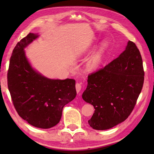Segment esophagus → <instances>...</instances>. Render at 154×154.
I'll list each match as a JSON object with an SVG mask.
<instances>
[{
    "label": "esophagus",
    "mask_w": 154,
    "mask_h": 154,
    "mask_svg": "<svg viewBox=\"0 0 154 154\" xmlns=\"http://www.w3.org/2000/svg\"><path fill=\"white\" fill-rule=\"evenodd\" d=\"M75 88H76L77 92L79 93L81 91V89H82V85L79 83H77L76 85H75Z\"/></svg>",
    "instance_id": "obj_1"
}]
</instances>
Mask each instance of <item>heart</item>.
<instances>
[{
  "mask_svg": "<svg viewBox=\"0 0 154 154\" xmlns=\"http://www.w3.org/2000/svg\"><path fill=\"white\" fill-rule=\"evenodd\" d=\"M92 42H89L83 45L80 49L79 52H78V55L83 56L89 53L92 48ZM107 48L108 43L107 42L105 41V42L101 43V45L97 49V51L88 60L86 64V66L87 69L90 71H97L102 66Z\"/></svg>",
  "mask_w": 154,
  "mask_h": 154,
  "instance_id": "1",
  "label": "heart"
}]
</instances>
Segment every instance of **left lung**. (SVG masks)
I'll return each instance as SVG.
<instances>
[{
	"label": "left lung",
	"instance_id": "1",
	"mask_svg": "<svg viewBox=\"0 0 154 154\" xmlns=\"http://www.w3.org/2000/svg\"><path fill=\"white\" fill-rule=\"evenodd\" d=\"M144 82L143 60L137 47L128 42L116 59L88 77L82 94L94 113L88 124L93 129H110L126 120L133 110Z\"/></svg>",
	"mask_w": 154,
	"mask_h": 154
}]
</instances>
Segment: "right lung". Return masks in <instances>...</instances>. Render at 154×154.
Listing matches in <instances>:
<instances>
[{"label":"right lung","mask_w":154,"mask_h":154,"mask_svg":"<svg viewBox=\"0 0 154 154\" xmlns=\"http://www.w3.org/2000/svg\"><path fill=\"white\" fill-rule=\"evenodd\" d=\"M38 36L30 32L17 43L10 58L7 83L18 115L32 126L47 129L59 123L63 107L77 92L74 79H49L31 66L24 49Z\"/></svg>","instance_id":"1"}]
</instances>
